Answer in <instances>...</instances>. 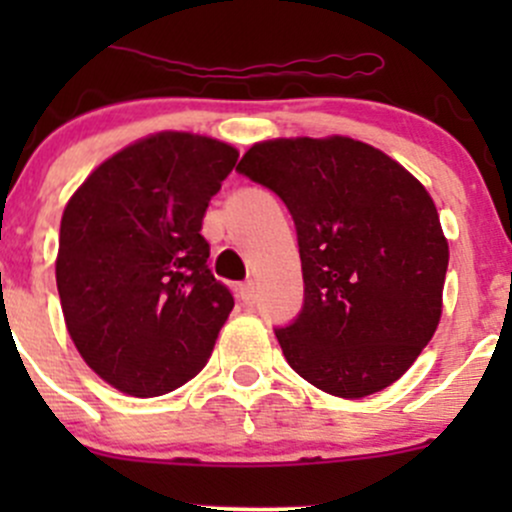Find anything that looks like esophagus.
I'll list each match as a JSON object with an SVG mask.
<instances>
[{
  "instance_id": "obj_1",
  "label": "esophagus",
  "mask_w": 512,
  "mask_h": 512,
  "mask_svg": "<svg viewBox=\"0 0 512 512\" xmlns=\"http://www.w3.org/2000/svg\"><path fill=\"white\" fill-rule=\"evenodd\" d=\"M255 297H257V294H255V282H252V280L242 282V285H240V299H242V302L252 304V302H255Z\"/></svg>"
}]
</instances>
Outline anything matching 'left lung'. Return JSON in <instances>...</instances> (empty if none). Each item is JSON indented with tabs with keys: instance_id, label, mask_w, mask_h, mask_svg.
Listing matches in <instances>:
<instances>
[{
	"instance_id": "8db88e82",
	"label": "left lung",
	"mask_w": 512,
	"mask_h": 512,
	"mask_svg": "<svg viewBox=\"0 0 512 512\" xmlns=\"http://www.w3.org/2000/svg\"><path fill=\"white\" fill-rule=\"evenodd\" d=\"M237 170L275 190L297 227L304 307L275 329L287 364L339 399L401 379L443 312L448 240L428 190L349 136L255 143Z\"/></svg>"
}]
</instances>
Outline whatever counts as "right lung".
Returning a JSON list of instances; mask_svg holds the SVG:
<instances>
[{"label": "right lung", "instance_id": "right-lung-1", "mask_svg": "<svg viewBox=\"0 0 512 512\" xmlns=\"http://www.w3.org/2000/svg\"><path fill=\"white\" fill-rule=\"evenodd\" d=\"M237 156L218 138L160 131L103 160L66 203L61 312L113 389L151 399L208 364L235 299L208 270L200 230Z\"/></svg>", "mask_w": 512, "mask_h": 512}]
</instances>
